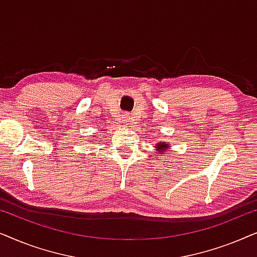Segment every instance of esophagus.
<instances>
[{"instance_id":"1","label":"esophagus","mask_w":257,"mask_h":257,"mask_svg":"<svg viewBox=\"0 0 257 257\" xmlns=\"http://www.w3.org/2000/svg\"><path fill=\"white\" fill-rule=\"evenodd\" d=\"M122 118H124V121H128V117H127V114H125V115H122Z\"/></svg>"}]
</instances>
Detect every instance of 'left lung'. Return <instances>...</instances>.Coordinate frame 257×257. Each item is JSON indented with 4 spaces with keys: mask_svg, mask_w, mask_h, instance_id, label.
Instances as JSON below:
<instances>
[{
    "mask_svg": "<svg viewBox=\"0 0 257 257\" xmlns=\"http://www.w3.org/2000/svg\"><path fill=\"white\" fill-rule=\"evenodd\" d=\"M158 150H163V149H165V150H166L167 149V144H163V143H159V144H158Z\"/></svg>",
    "mask_w": 257,
    "mask_h": 257,
    "instance_id": "8db88e82",
    "label": "left lung"
}]
</instances>
